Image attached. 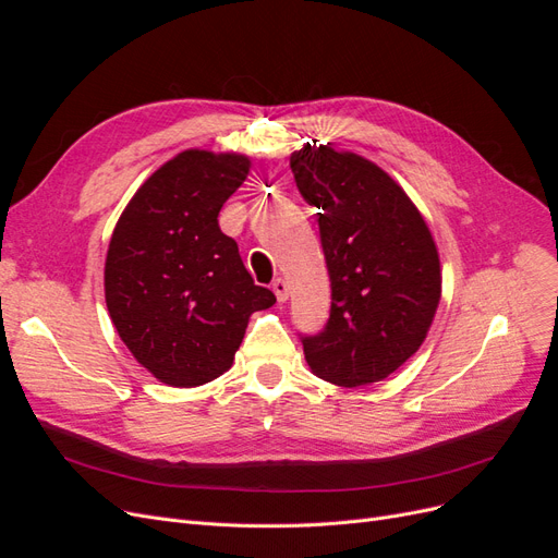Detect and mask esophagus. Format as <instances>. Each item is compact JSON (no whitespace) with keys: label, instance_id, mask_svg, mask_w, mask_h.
Returning <instances> with one entry per match:
<instances>
[{"label":"esophagus","instance_id":"1","mask_svg":"<svg viewBox=\"0 0 558 558\" xmlns=\"http://www.w3.org/2000/svg\"><path fill=\"white\" fill-rule=\"evenodd\" d=\"M271 287H274V294H276L278 303H284L289 299V284L282 278H276Z\"/></svg>","mask_w":558,"mask_h":558}]
</instances>
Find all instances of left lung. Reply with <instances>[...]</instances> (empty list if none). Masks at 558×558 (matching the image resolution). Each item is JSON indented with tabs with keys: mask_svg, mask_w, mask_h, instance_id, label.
<instances>
[{
	"mask_svg": "<svg viewBox=\"0 0 558 558\" xmlns=\"http://www.w3.org/2000/svg\"><path fill=\"white\" fill-rule=\"evenodd\" d=\"M312 142L289 165L318 208L332 305L326 328L301 341L312 373L353 389L421 348L441 301V264L423 215L385 169Z\"/></svg>",
	"mask_w": 558,
	"mask_h": 558,
	"instance_id": "1",
	"label": "left lung"
}]
</instances>
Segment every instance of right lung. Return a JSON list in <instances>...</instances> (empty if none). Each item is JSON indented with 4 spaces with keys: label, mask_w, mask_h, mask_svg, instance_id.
<instances>
[{
    "label": "right lung",
    "mask_w": 558,
    "mask_h": 558,
    "mask_svg": "<svg viewBox=\"0 0 558 558\" xmlns=\"http://www.w3.org/2000/svg\"><path fill=\"white\" fill-rule=\"evenodd\" d=\"M248 167L240 154L187 149L142 183L112 230L108 314L133 357L165 385L198 387L223 375L248 316L276 303L217 221Z\"/></svg>",
    "instance_id": "1"
}]
</instances>
